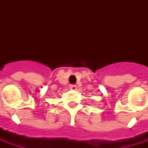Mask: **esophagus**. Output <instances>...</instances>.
Wrapping results in <instances>:
<instances>
[{
	"label": "esophagus",
	"instance_id": "obj_1",
	"mask_svg": "<svg viewBox=\"0 0 148 148\" xmlns=\"http://www.w3.org/2000/svg\"><path fill=\"white\" fill-rule=\"evenodd\" d=\"M70 89H71V90H75L77 89V86L75 85V84H71V85H70Z\"/></svg>",
	"mask_w": 148,
	"mask_h": 148
}]
</instances>
